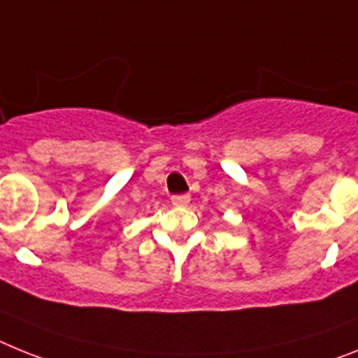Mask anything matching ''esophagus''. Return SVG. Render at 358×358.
<instances>
[{
    "mask_svg": "<svg viewBox=\"0 0 358 358\" xmlns=\"http://www.w3.org/2000/svg\"><path fill=\"white\" fill-rule=\"evenodd\" d=\"M171 202L176 207H184L191 202V196L189 194H174V196H171Z\"/></svg>",
    "mask_w": 358,
    "mask_h": 358,
    "instance_id": "obj_1",
    "label": "esophagus"
}]
</instances>
